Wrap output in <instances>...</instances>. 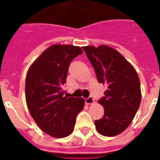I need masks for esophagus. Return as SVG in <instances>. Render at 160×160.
I'll list each match as a JSON object with an SVG mask.
<instances>
[{
	"label": "esophagus",
	"mask_w": 160,
	"mask_h": 160,
	"mask_svg": "<svg viewBox=\"0 0 160 160\" xmlns=\"http://www.w3.org/2000/svg\"><path fill=\"white\" fill-rule=\"evenodd\" d=\"M84 101H85V103H87V104H92V103L94 102L93 98L92 97V96H89V97L86 98L85 99H84Z\"/></svg>",
	"instance_id": "34e87169"
}]
</instances>
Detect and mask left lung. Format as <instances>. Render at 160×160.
<instances>
[{"label":"left lung","mask_w":160,"mask_h":160,"mask_svg":"<svg viewBox=\"0 0 160 160\" xmlns=\"http://www.w3.org/2000/svg\"><path fill=\"white\" fill-rule=\"evenodd\" d=\"M83 50L98 82L108 86L104 96L98 101L104 108V114L94 122L96 129L102 136H117L131 124L141 104L138 75L126 58L110 47L87 46Z\"/></svg>","instance_id":"left-lung-1"}]
</instances>
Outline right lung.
I'll return each instance as SVG.
<instances>
[{"mask_svg": "<svg viewBox=\"0 0 160 160\" xmlns=\"http://www.w3.org/2000/svg\"><path fill=\"white\" fill-rule=\"evenodd\" d=\"M80 47L54 44L35 60L26 76L25 98L31 116L45 133L62 138L73 132L82 98L64 97L71 61L82 54Z\"/></svg>", "mask_w": 160, "mask_h": 160, "instance_id": "1", "label": "right lung"}]
</instances>
